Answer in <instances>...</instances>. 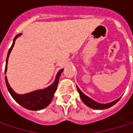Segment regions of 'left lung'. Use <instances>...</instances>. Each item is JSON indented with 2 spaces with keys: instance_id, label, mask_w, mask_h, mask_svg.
<instances>
[{
  "instance_id": "1",
  "label": "left lung",
  "mask_w": 133,
  "mask_h": 133,
  "mask_svg": "<svg viewBox=\"0 0 133 133\" xmlns=\"http://www.w3.org/2000/svg\"><path fill=\"white\" fill-rule=\"evenodd\" d=\"M77 89H78V92L80 95V98L82 100V102L86 105H88L89 107L94 109H108V108H110L111 106L114 105L116 103H117L119 101L120 98L116 99V101H113L112 102H109V103H107V104H102V103H98L95 101H94L93 99L90 98L89 97H88L87 95H85L84 93L82 92L79 88L77 86Z\"/></svg>"
}]
</instances>
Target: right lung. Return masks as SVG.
Listing matches in <instances>:
<instances>
[{
	"instance_id": "right-lung-1",
	"label": "right lung",
	"mask_w": 133,
	"mask_h": 133,
	"mask_svg": "<svg viewBox=\"0 0 133 133\" xmlns=\"http://www.w3.org/2000/svg\"><path fill=\"white\" fill-rule=\"evenodd\" d=\"M21 34H18L15 36V38H14V41L11 47L10 48L8 53V56H7V60H6V66H5V74L7 71V67H8V58L10 55V53L13 48L14 45V42L15 40L17 39V37H19ZM64 69H61L55 78V82L48 88L44 89H40V90H36L31 92L27 93V94H24V95H19L14 92L13 89H11V87L10 86L8 82V78L5 76V82H6V85L7 88L9 91L10 94L11 95V96L13 97V98L18 103L20 104L21 106H23L24 108L29 109V110H41L43 109L44 108H46L51 102L54 94L55 92L57 87H58V81H59V77L62 74V72L63 71Z\"/></svg>"
}]
</instances>
